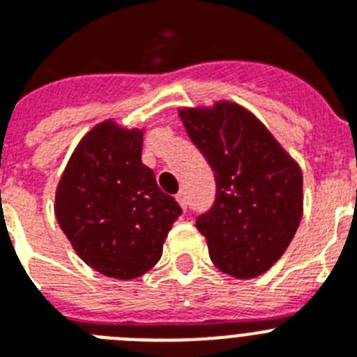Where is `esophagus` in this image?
Returning <instances> with one entry per match:
<instances>
[{
	"mask_svg": "<svg viewBox=\"0 0 357 357\" xmlns=\"http://www.w3.org/2000/svg\"><path fill=\"white\" fill-rule=\"evenodd\" d=\"M176 202H178V206L182 207V209H188V197H185V191H178V195H176Z\"/></svg>",
	"mask_w": 357,
	"mask_h": 357,
	"instance_id": "34e87169",
	"label": "esophagus"
}]
</instances>
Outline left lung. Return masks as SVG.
<instances>
[{
  "instance_id": "left-lung-1",
  "label": "left lung",
  "mask_w": 357,
  "mask_h": 357,
  "mask_svg": "<svg viewBox=\"0 0 357 357\" xmlns=\"http://www.w3.org/2000/svg\"><path fill=\"white\" fill-rule=\"evenodd\" d=\"M178 116L216 178V200L197 220L211 261L236 279L268 272L301 225V166L238 103L184 107Z\"/></svg>"
}]
</instances>
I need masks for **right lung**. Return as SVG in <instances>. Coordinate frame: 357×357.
<instances>
[{
    "instance_id": "right-lung-1",
    "label": "right lung",
    "mask_w": 357,
    "mask_h": 357,
    "mask_svg": "<svg viewBox=\"0 0 357 357\" xmlns=\"http://www.w3.org/2000/svg\"><path fill=\"white\" fill-rule=\"evenodd\" d=\"M143 130L98 123L82 137L55 193V216L85 264L130 280L157 264L182 209L141 160Z\"/></svg>"
}]
</instances>
